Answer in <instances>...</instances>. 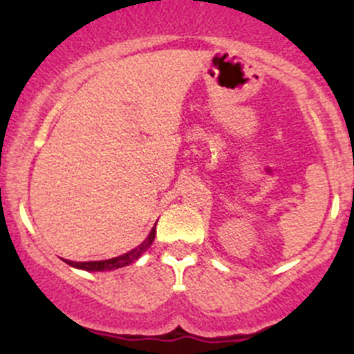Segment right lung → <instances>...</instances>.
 <instances>
[{"mask_svg": "<svg viewBox=\"0 0 354 354\" xmlns=\"http://www.w3.org/2000/svg\"><path fill=\"white\" fill-rule=\"evenodd\" d=\"M154 236H156V225L153 226L151 231H149L148 238L145 239L141 245H138L135 250L128 251V253L115 256V258L109 259H101V261H70V259H63L66 265H70L73 268H78V270H84V271H113L118 270V268H123L135 263L136 259H140L141 256L146 253L149 246L153 245Z\"/></svg>", "mask_w": 354, "mask_h": 354, "instance_id": "add662e5", "label": "right lung"}]
</instances>
